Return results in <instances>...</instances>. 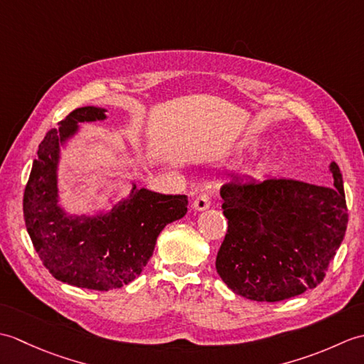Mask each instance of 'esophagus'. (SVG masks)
<instances>
[{"mask_svg":"<svg viewBox=\"0 0 364 364\" xmlns=\"http://www.w3.org/2000/svg\"><path fill=\"white\" fill-rule=\"evenodd\" d=\"M211 206V196L210 194H200L196 200H194V208L197 211H203L208 210Z\"/></svg>","mask_w":364,"mask_h":364,"instance_id":"obj_1","label":"esophagus"}]
</instances>
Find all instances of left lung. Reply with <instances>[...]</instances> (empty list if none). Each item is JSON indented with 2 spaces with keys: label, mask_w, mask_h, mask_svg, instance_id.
Returning a JSON list of instances; mask_svg holds the SVG:
<instances>
[{
  "label": "left lung",
  "mask_w": 364,
  "mask_h": 364,
  "mask_svg": "<svg viewBox=\"0 0 364 364\" xmlns=\"http://www.w3.org/2000/svg\"><path fill=\"white\" fill-rule=\"evenodd\" d=\"M330 170L333 188L291 178L222 184L228 230L215 269L237 296L280 301L323 280L349 222L341 170L336 162Z\"/></svg>",
  "instance_id": "left-lung-1"
}]
</instances>
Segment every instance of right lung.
Instances as JSON below:
<instances>
[{
  "mask_svg": "<svg viewBox=\"0 0 364 364\" xmlns=\"http://www.w3.org/2000/svg\"><path fill=\"white\" fill-rule=\"evenodd\" d=\"M105 112L103 107H78L58 129L46 133L23 196L26 230L43 266L59 282L95 291L117 289L136 280L162 228L188 213L186 196H162L136 189V184L129 198L107 214L72 218L60 210L59 144L76 133L78 123L103 120Z\"/></svg>",
  "mask_w": 364,
  "mask_h": 364,
  "instance_id": "right-lung-1",
  "label": "right lung"
}]
</instances>
